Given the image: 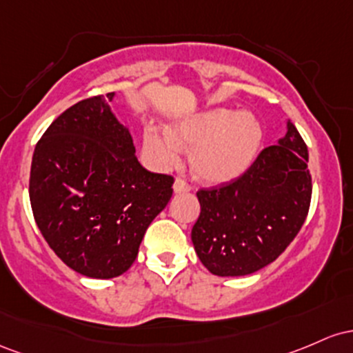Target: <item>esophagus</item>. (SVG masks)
<instances>
[{"mask_svg": "<svg viewBox=\"0 0 353 353\" xmlns=\"http://www.w3.org/2000/svg\"><path fill=\"white\" fill-rule=\"evenodd\" d=\"M173 190H175V193H187L192 190V185L187 183L183 178H176L175 183H173Z\"/></svg>", "mask_w": 353, "mask_h": 353, "instance_id": "obj_1", "label": "esophagus"}]
</instances>
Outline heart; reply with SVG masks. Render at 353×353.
<instances>
[{"instance_id": "1", "label": "heart", "mask_w": 353, "mask_h": 353, "mask_svg": "<svg viewBox=\"0 0 353 353\" xmlns=\"http://www.w3.org/2000/svg\"><path fill=\"white\" fill-rule=\"evenodd\" d=\"M263 140L260 121L250 113L215 108L181 118L168 128L145 126L143 153L157 168L172 166L183 146H192L190 166L198 180L227 183L253 163Z\"/></svg>"}]
</instances>
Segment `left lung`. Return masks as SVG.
<instances>
[{"label": "left lung", "instance_id": "obj_1", "mask_svg": "<svg viewBox=\"0 0 353 353\" xmlns=\"http://www.w3.org/2000/svg\"><path fill=\"white\" fill-rule=\"evenodd\" d=\"M308 150L292 121L235 180L196 192L192 241L213 275L241 276L267 267L302 228L310 208Z\"/></svg>", "mask_w": 353, "mask_h": 353}]
</instances>
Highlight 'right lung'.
<instances>
[{"label": "right lung", "instance_id": "right-lung-1", "mask_svg": "<svg viewBox=\"0 0 353 353\" xmlns=\"http://www.w3.org/2000/svg\"><path fill=\"white\" fill-rule=\"evenodd\" d=\"M112 101L114 93L106 94ZM173 176L140 165L132 134L103 97L70 106L43 133L31 161L34 221L59 259L90 279L132 267L168 205Z\"/></svg>", "mask_w": 353, "mask_h": 353}]
</instances>
